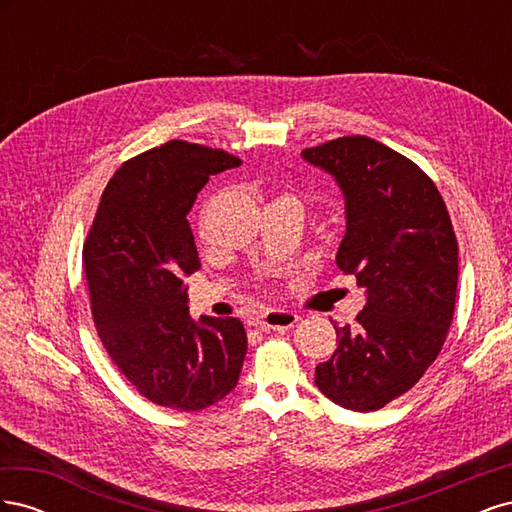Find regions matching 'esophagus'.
Masks as SVG:
<instances>
[{"label": "esophagus", "instance_id": "34e87169", "mask_svg": "<svg viewBox=\"0 0 512 512\" xmlns=\"http://www.w3.org/2000/svg\"><path fill=\"white\" fill-rule=\"evenodd\" d=\"M299 320V316L294 312H286V309H267L265 314H260L254 322V327L260 331H286L294 327V322Z\"/></svg>", "mask_w": 512, "mask_h": 512}]
</instances>
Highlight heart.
I'll return each mask as SVG.
<instances>
[{
	"label": "heart",
	"mask_w": 512,
	"mask_h": 512,
	"mask_svg": "<svg viewBox=\"0 0 512 512\" xmlns=\"http://www.w3.org/2000/svg\"><path fill=\"white\" fill-rule=\"evenodd\" d=\"M284 198H288V196H284Z\"/></svg>",
	"instance_id": "1"
}]
</instances>
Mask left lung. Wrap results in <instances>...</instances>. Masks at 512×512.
Returning a JSON list of instances; mask_svg holds the SVG:
<instances>
[{"label": "left lung", "mask_w": 512, "mask_h": 512, "mask_svg": "<svg viewBox=\"0 0 512 512\" xmlns=\"http://www.w3.org/2000/svg\"><path fill=\"white\" fill-rule=\"evenodd\" d=\"M344 194L337 267L365 290L356 322L335 327L337 350L314 382L333 404L371 412L421 380L451 327L457 239L444 200L414 162L374 138L344 136L301 151Z\"/></svg>", "instance_id": "1"}]
</instances>
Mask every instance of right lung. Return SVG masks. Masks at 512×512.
Here are the masks:
<instances>
[{"label": "right lung", "mask_w": 512, "mask_h": 512, "mask_svg": "<svg viewBox=\"0 0 512 512\" xmlns=\"http://www.w3.org/2000/svg\"><path fill=\"white\" fill-rule=\"evenodd\" d=\"M239 164L185 141L149 149L108 181L87 235L83 265L102 344L138 393L164 408L205 410L241 376V320H194L185 288L200 267L185 215L209 175Z\"/></svg>", "instance_id": "add662e5"}]
</instances>
